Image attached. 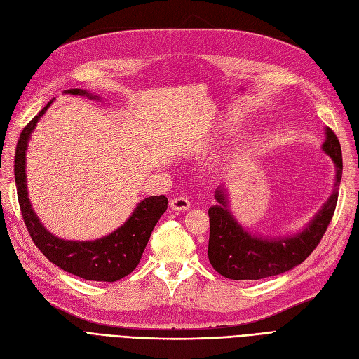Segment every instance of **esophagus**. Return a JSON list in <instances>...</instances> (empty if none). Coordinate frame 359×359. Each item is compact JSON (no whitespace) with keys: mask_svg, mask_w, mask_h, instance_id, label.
Returning <instances> with one entry per match:
<instances>
[{"mask_svg":"<svg viewBox=\"0 0 359 359\" xmlns=\"http://www.w3.org/2000/svg\"><path fill=\"white\" fill-rule=\"evenodd\" d=\"M170 207L172 210H189L190 208V201L186 196H175L170 199Z\"/></svg>","mask_w":359,"mask_h":359,"instance_id":"34e87169","label":"esophagus"}]
</instances>
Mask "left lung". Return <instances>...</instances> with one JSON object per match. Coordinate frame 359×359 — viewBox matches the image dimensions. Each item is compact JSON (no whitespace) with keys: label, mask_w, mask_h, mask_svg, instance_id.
Listing matches in <instances>:
<instances>
[{"label":"left lung","mask_w":359,"mask_h":359,"mask_svg":"<svg viewBox=\"0 0 359 359\" xmlns=\"http://www.w3.org/2000/svg\"><path fill=\"white\" fill-rule=\"evenodd\" d=\"M323 149L335 163L337 187L322 211L296 237L267 240L249 236L228 211L225 193L220 190L216 191L219 205L208 210V259L217 273L234 280L263 279L284 273L311 255L334 217L338 201V184L343 173L340 140L331 128H326Z\"/></svg>","instance_id":"1"}]
</instances>
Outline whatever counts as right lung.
Instances as JSON below:
<instances>
[{
    "label": "right lung",
    "instance_id": "obj_1",
    "mask_svg": "<svg viewBox=\"0 0 359 359\" xmlns=\"http://www.w3.org/2000/svg\"><path fill=\"white\" fill-rule=\"evenodd\" d=\"M67 92L72 95H87V92L80 89H71ZM50 105L51 102H48L43 110L25 125L16 144L15 181L24 224L39 250L51 263L63 269L65 272H69L87 280L114 283V280H119L130 275L137 267L154 226H156L158 219L168 208V198L161 195L143 199L135 207L131 217L119 229L100 240L66 241L50 234L33 212L25 186L27 142L39 118L48 110Z\"/></svg>",
    "mask_w": 359,
    "mask_h": 359
}]
</instances>
